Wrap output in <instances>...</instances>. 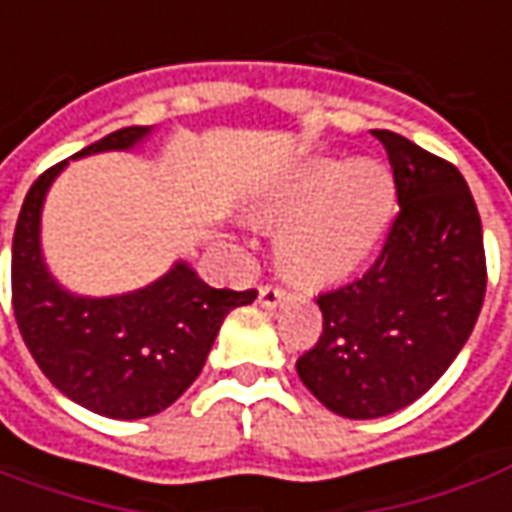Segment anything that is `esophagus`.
Here are the masks:
<instances>
[{
	"mask_svg": "<svg viewBox=\"0 0 512 512\" xmlns=\"http://www.w3.org/2000/svg\"><path fill=\"white\" fill-rule=\"evenodd\" d=\"M257 300H260V305L263 308H274V305H280V302L285 300V291L280 288V285H260V294H257Z\"/></svg>",
	"mask_w": 512,
	"mask_h": 512,
	"instance_id": "1",
	"label": "esophagus"
}]
</instances>
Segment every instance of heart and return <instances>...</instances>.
<instances>
[{"label": "heart", "instance_id": "heart-1", "mask_svg": "<svg viewBox=\"0 0 512 512\" xmlns=\"http://www.w3.org/2000/svg\"><path fill=\"white\" fill-rule=\"evenodd\" d=\"M392 176L381 162L311 159L266 201L280 235L285 269L325 283L353 271L373 252L392 212Z\"/></svg>", "mask_w": 512, "mask_h": 512}]
</instances>
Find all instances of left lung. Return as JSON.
I'll list each match as a JSON object with an SVG mask.
<instances>
[{
  "label": "left lung",
  "mask_w": 512,
  "mask_h": 512,
  "mask_svg": "<svg viewBox=\"0 0 512 512\" xmlns=\"http://www.w3.org/2000/svg\"><path fill=\"white\" fill-rule=\"evenodd\" d=\"M398 212L373 266L319 294L322 336L302 384L330 412L370 420L417 401L468 342L485 302L482 221L462 173L395 131H373Z\"/></svg>",
  "instance_id": "obj_1"
}]
</instances>
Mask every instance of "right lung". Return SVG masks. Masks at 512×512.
Here are the masks:
<instances>
[{
    "label": "right lung",
    "instance_id": "right-lung-1",
    "mask_svg": "<svg viewBox=\"0 0 512 512\" xmlns=\"http://www.w3.org/2000/svg\"><path fill=\"white\" fill-rule=\"evenodd\" d=\"M148 125H128L81 154L123 151ZM66 162L38 176L24 198L10 260L13 314L30 356L66 398L117 420L151 417L201 373L221 322L257 291L212 288L187 263L123 297H72L50 277L38 249V218L52 179Z\"/></svg>",
    "mask_w": 512,
    "mask_h": 512
}]
</instances>
